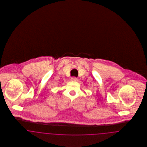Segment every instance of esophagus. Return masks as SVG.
<instances>
[{
	"label": "esophagus",
	"instance_id": "obj_1",
	"mask_svg": "<svg viewBox=\"0 0 147 147\" xmlns=\"http://www.w3.org/2000/svg\"><path fill=\"white\" fill-rule=\"evenodd\" d=\"M71 81H77V78L76 77H71Z\"/></svg>",
	"mask_w": 147,
	"mask_h": 147
}]
</instances>
